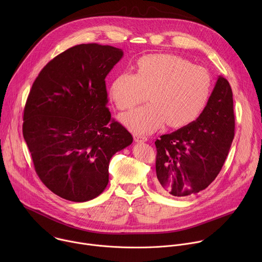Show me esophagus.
I'll use <instances>...</instances> for the list:
<instances>
[{
  "mask_svg": "<svg viewBox=\"0 0 262 262\" xmlns=\"http://www.w3.org/2000/svg\"><path fill=\"white\" fill-rule=\"evenodd\" d=\"M134 139L137 143H143V142H146L148 139L145 137V136H142V135H138V134H135L134 135Z\"/></svg>",
  "mask_w": 262,
  "mask_h": 262,
  "instance_id": "obj_1",
  "label": "esophagus"
}]
</instances>
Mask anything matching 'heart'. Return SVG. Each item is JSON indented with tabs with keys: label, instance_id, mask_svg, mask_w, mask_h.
Wrapping results in <instances>:
<instances>
[{
	"label": "heart",
	"instance_id": "b5f03b06",
	"mask_svg": "<svg viewBox=\"0 0 262 262\" xmlns=\"http://www.w3.org/2000/svg\"><path fill=\"white\" fill-rule=\"evenodd\" d=\"M211 80L203 67L174 55H148L137 62V73L121 72L111 86V96L119 110L133 108L149 92L151 102L121 117L132 130L148 134L166 121L170 127L193 122L205 107Z\"/></svg>",
	"mask_w": 262,
	"mask_h": 262
}]
</instances>
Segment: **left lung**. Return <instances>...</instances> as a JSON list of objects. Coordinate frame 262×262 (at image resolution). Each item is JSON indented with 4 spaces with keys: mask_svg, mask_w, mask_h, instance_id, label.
<instances>
[{
    "mask_svg": "<svg viewBox=\"0 0 262 262\" xmlns=\"http://www.w3.org/2000/svg\"><path fill=\"white\" fill-rule=\"evenodd\" d=\"M233 138L232 90L219 76L196 121L156 141L159 191L182 198L205 190L225 163Z\"/></svg>",
    "mask_w": 262,
    "mask_h": 262,
    "instance_id": "obj_1",
    "label": "left lung"
}]
</instances>
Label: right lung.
<instances>
[{
  "label": "right lung",
  "mask_w": 262,
  "mask_h": 262,
  "mask_svg": "<svg viewBox=\"0 0 262 262\" xmlns=\"http://www.w3.org/2000/svg\"><path fill=\"white\" fill-rule=\"evenodd\" d=\"M123 56L97 43L72 47L50 61L32 85L23 135L37 175L59 197L85 202L108 182V164L133 137L111 118L105 77Z\"/></svg>",
  "instance_id": "right-lung-1"
}]
</instances>
